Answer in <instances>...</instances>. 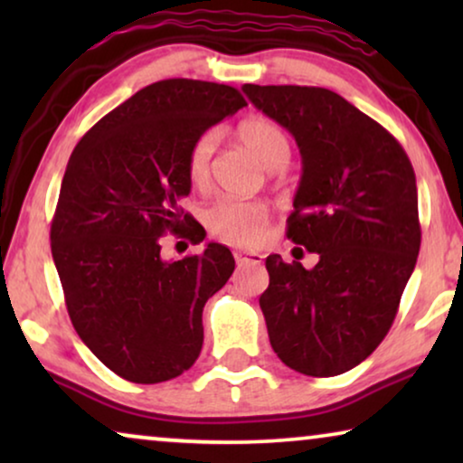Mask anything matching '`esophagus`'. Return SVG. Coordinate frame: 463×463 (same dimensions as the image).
<instances>
[{
  "label": "esophagus",
  "mask_w": 463,
  "mask_h": 463,
  "mask_svg": "<svg viewBox=\"0 0 463 463\" xmlns=\"http://www.w3.org/2000/svg\"><path fill=\"white\" fill-rule=\"evenodd\" d=\"M233 257H236V263L238 265H259L263 261V255H259V252H246V250H236L233 252Z\"/></svg>",
  "instance_id": "34e87169"
}]
</instances>
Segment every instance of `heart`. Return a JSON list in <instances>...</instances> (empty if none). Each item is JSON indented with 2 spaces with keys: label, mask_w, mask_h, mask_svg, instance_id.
<instances>
[{
  "label": "heart",
  "mask_w": 463,
  "mask_h": 463,
  "mask_svg": "<svg viewBox=\"0 0 463 463\" xmlns=\"http://www.w3.org/2000/svg\"><path fill=\"white\" fill-rule=\"evenodd\" d=\"M238 138L265 168H282L290 160V138L280 124L269 118H249L238 126ZM214 132L195 138L185 157L187 179L200 187L208 179L211 156L214 151ZM268 206L255 200L223 198L208 206L206 225L214 236L227 242L252 246L263 238L268 225Z\"/></svg>",
  "instance_id": "heart-1"
}]
</instances>
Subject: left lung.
I'll list each match as a JSON object with an SVG mask.
<instances>
[{"label":"left lung","instance_id":"1","mask_svg":"<svg viewBox=\"0 0 463 463\" xmlns=\"http://www.w3.org/2000/svg\"><path fill=\"white\" fill-rule=\"evenodd\" d=\"M242 90L295 137L303 173L287 236L318 252L312 269L265 259L269 287L259 306L269 344L303 375H341L382 344L415 269L421 230L413 166L383 126L337 92Z\"/></svg>","mask_w":463,"mask_h":463}]
</instances>
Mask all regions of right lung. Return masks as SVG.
Segmentation results:
<instances>
[{"instance_id":"add662e5","label":"right lung","mask_w":463,"mask_h":463,"mask_svg":"<svg viewBox=\"0 0 463 463\" xmlns=\"http://www.w3.org/2000/svg\"><path fill=\"white\" fill-rule=\"evenodd\" d=\"M242 107L232 86L156 81L94 124L69 157L50 230L67 312L94 356L132 383L168 382L195 363L202 309L236 268L217 242L164 261L160 238L204 240L179 206L192 192L187 151Z\"/></svg>"}]
</instances>
